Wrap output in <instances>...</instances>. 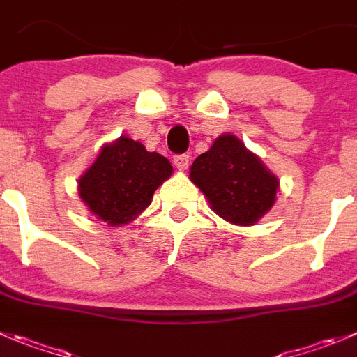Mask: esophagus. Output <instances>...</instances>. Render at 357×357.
Returning a JSON list of instances; mask_svg holds the SVG:
<instances>
[{"label":"esophagus","mask_w":357,"mask_h":357,"mask_svg":"<svg viewBox=\"0 0 357 357\" xmlns=\"http://www.w3.org/2000/svg\"><path fill=\"white\" fill-rule=\"evenodd\" d=\"M174 165L179 169V171H186V169H188V165H190V156L185 155V153H183V155H176L174 156Z\"/></svg>","instance_id":"esophagus-1"}]
</instances>
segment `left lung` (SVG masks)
I'll use <instances>...</instances> for the list:
<instances>
[{
	"label": "left lung",
	"instance_id": "obj_1",
	"mask_svg": "<svg viewBox=\"0 0 357 357\" xmlns=\"http://www.w3.org/2000/svg\"><path fill=\"white\" fill-rule=\"evenodd\" d=\"M190 179L208 197L218 216L236 225H254L271 209L278 179L236 135H220L209 151L195 158Z\"/></svg>",
	"mask_w": 357,
	"mask_h": 357
}]
</instances>
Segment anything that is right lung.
<instances>
[{
  "label": "right lung",
  "mask_w": 357,
  "mask_h": 357,
  "mask_svg": "<svg viewBox=\"0 0 357 357\" xmlns=\"http://www.w3.org/2000/svg\"><path fill=\"white\" fill-rule=\"evenodd\" d=\"M172 174L165 156L146 151L141 142L119 137L79 179V195L89 211L111 225L126 224L151 204L155 190Z\"/></svg>",
  "instance_id": "add662e5"
}]
</instances>
